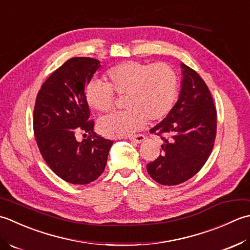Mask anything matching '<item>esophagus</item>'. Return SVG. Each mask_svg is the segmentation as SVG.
I'll use <instances>...</instances> for the list:
<instances>
[{
	"instance_id": "1",
	"label": "esophagus",
	"mask_w": 250,
	"mask_h": 250,
	"mask_svg": "<svg viewBox=\"0 0 250 250\" xmlns=\"http://www.w3.org/2000/svg\"><path fill=\"white\" fill-rule=\"evenodd\" d=\"M145 139H146V136L145 135H141V134L129 137V140L132 141V142H135V144H140V142L145 141Z\"/></svg>"
}]
</instances>
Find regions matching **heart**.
Here are the masks:
<instances>
[{
  "mask_svg": "<svg viewBox=\"0 0 250 250\" xmlns=\"http://www.w3.org/2000/svg\"><path fill=\"white\" fill-rule=\"evenodd\" d=\"M177 90L178 75L171 65L125 61L106 72V83L90 82L85 99L93 110L108 113L115 104L114 93L125 97L127 110L104 118L98 127L105 136L127 137L144 128L147 118L157 121L169 113Z\"/></svg>",
  "mask_w": 250,
  "mask_h": 250,
  "instance_id": "obj_1",
  "label": "heart"
}]
</instances>
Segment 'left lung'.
<instances>
[{
	"label": "left lung",
	"instance_id": "8db88e82",
	"mask_svg": "<svg viewBox=\"0 0 250 250\" xmlns=\"http://www.w3.org/2000/svg\"><path fill=\"white\" fill-rule=\"evenodd\" d=\"M181 93L174 108L151 129L163 140L162 153L146 164L147 174L163 186L189 180L205 165L217 135V111L206 83L181 64Z\"/></svg>",
	"mask_w": 250,
	"mask_h": 250
}]
</instances>
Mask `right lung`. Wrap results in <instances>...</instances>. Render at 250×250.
<instances>
[{"mask_svg":"<svg viewBox=\"0 0 250 250\" xmlns=\"http://www.w3.org/2000/svg\"><path fill=\"white\" fill-rule=\"evenodd\" d=\"M89 57H73L48 76L39 90L33 130L44 161L61 179L87 185L104 170L113 141L94 132L85 89L100 67ZM82 132L85 139L75 137Z\"/></svg>","mask_w":250,"mask_h":250,"instance_id":"right-lung-1","label":"right lung"}]
</instances>
